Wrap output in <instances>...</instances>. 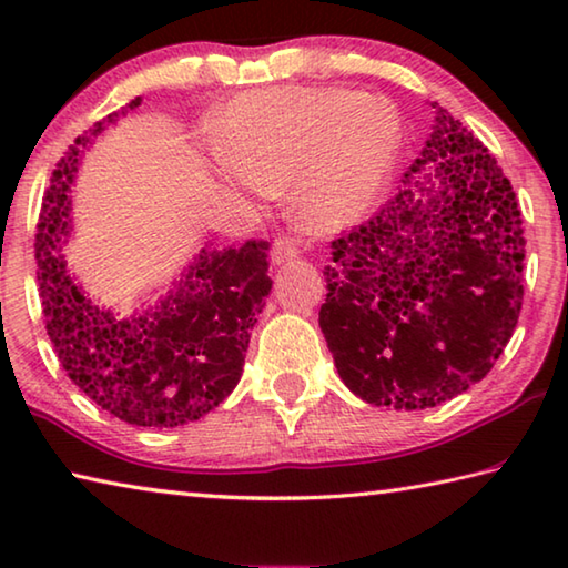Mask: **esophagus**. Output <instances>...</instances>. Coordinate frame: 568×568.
Segmentation results:
<instances>
[{"instance_id":"1","label":"esophagus","mask_w":568,"mask_h":568,"mask_svg":"<svg viewBox=\"0 0 568 568\" xmlns=\"http://www.w3.org/2000/svg\"><path fill=\"white\" fill-rule=\"evenodd\" d=\"M271 257L275 265H285L297 257V245L291 237H277L271 247Z\"/></svg>"}]
</instances>
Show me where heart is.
I'll return each mask as SVG.
<instances>
[{
    "mask_svg": "<svg viewBox=\"0 0 568 568\" xmlns=\"http://www.w3.org/2000/svg\"><path fill=\"white\" fill-rule=\"evenodd\" d=\"M400 142V114L388 100L348 90H255L220 114L215 172L245 197L287 187L297 225L341 233L376 207Z\"/></svg>",
    "mask_w": 568,
    "mask_h": 568,
    "instance_id": "heart-1",
    "label": "heart"
}]
</instances>
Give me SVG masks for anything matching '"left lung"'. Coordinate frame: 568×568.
<instances>
[{
  "label": "left lung",
  "instance_id": "obj_1",
  "mask_svg": "<svg viewBox=\"0 0 568 568\" xmlns=\"http://www.w3.org/2000/svg\"><path fill=\"white\" fill-rule=\"evenodd\" d=\"M434 108L403 187L333 240L321 331L353 396L423 410L486 378L524 301V227L496 158Z\"/></svg>",
  "mask_w": 568,
  "mask_h": 568
}]
</instances>
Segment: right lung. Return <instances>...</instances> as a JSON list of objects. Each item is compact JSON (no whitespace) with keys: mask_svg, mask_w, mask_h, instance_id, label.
<instances>
[{"mask_svg":"<svg viewBox=\"0 0 568 568\" xmlns=\"http://www.w3.org/2000/svg\"><path fill=\"white\" fill-rule=\"evenodd\" d=\"M134 98L74 140L57 165L37 225V281L47 335L67 376L130 426L175 428L215 410L243 376L250 331L273 281L267 243H205L180 275L130 315L100 305L67 267L74 233V178L102 132L138 110ZM150 293V295H152Z\"/></svg>","mask_w":568,"mask_h":568,"instance_id":"obj_1","label":"right lung"}]
</instances>
